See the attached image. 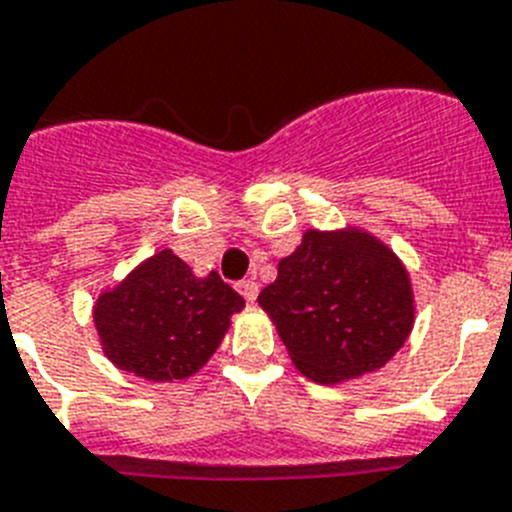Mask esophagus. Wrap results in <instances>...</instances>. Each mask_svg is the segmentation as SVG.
Segmentation results:
<instances>
[{"label":"esophagus","instance_id":"obj_1","mask_svg":"<svg viewBox=\"0 0 512 512\" xmlns=\"http://www.w3.org/2000/svg\"><path fill=\"white\" fill-rule=\"evenodd\" d=\"M236 289H239V294H242L244 299H247V302H255L260 286H257V283L252 281V278H247V281H239V286H236Z\"/></svg>","mask_w":512,"mask_h":512}]
</instances>
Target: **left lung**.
Wrapping results in <instances>:
<instances>
[{"label": "left lung", "instance_id": "1", "mask_svg": "<svg viewBox=\"0 0 512 512\" xmlns=\"http://www.w3.org/2000/svg\"><path fill=\"white\" fill-rule=\"evenodd\" d=\"M296 369L315 382L375 372L414 325L401 260L364 231H307L257 296Z\"/></svg>", "mask_w": 512, "mask_h": 512}]
</instances>
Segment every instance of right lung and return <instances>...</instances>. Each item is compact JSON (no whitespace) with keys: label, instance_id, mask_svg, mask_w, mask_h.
Returning <instances> with one entry per match:
<instances>
[{"label":"right lung","instance_id":"add662e5","mask_svg":"<svg viewBox=\"0 0 512 512\" xmlns=\"http://www.w3.org/2000/svg\"><path fill=\"white\" fill-rule=\"evenodd\" d=\"M244 299L216 270L197 278L171 249L145 260L98 299L101 346L124 372L153 382L195 375L221 346Z\"/></svg>","mask_w":512,"mask_h":512}]
</instances>
